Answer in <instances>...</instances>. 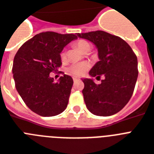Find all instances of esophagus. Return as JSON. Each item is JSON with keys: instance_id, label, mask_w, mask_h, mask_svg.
<instances>
[{"instance_id": "esophagus-1", "label": "esophagus", "mask_w": 154, "mask_h": 154, "mask_svg": "<svg viewBox=\"0 0 154 154\" xmlns=\"http://www.w3.org/2000/svg\"><path fill=\"white\" fill-rule=\"evenodd\" d=\"M72 79H73V82H77L78 80H79V78H77V77H73Z\"/></svg>"}]
</instances>
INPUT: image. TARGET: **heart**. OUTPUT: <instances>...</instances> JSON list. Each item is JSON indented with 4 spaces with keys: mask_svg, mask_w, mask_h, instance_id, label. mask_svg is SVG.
Listing matches in <instances>:
<instances>
[{
    "mask_svg": "<svg viewBox=\"0 0 154 154\" xmlns=\"http://www.w3.org/2000/svg\"><path fill=\"white\" fill-rule=\"evenodd\" d=\"M76 45L78 49L82 52L85 53V52L90 50L91 46L88 42L85 41V40H79L78 42H77ZM60 60L62 61H65L66 60V53L65 51H63L60 53ZM89 69V65L86 63H79V64H74L72 65L71 66L68 68L67 72L69 74L72 75V76H76V77H80L84 75L86 71Z\"/></svg>",
    "mask_w": 154,
    "mask_h": 154,
    "instance_id": "1",
    "label": "heart"
}]
</instances>
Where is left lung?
<instances>
[{
	"mask_svg": "<svg viewBox=\"0 0 154 154\" xmlns=\"http://www.w3.org/2000/svg\"><path fill=\"white\" fill-rule=\"evenodd\" d=\"M81 38L93 42L98 49V62L89 74L100 80L97 85L92 79H83L82 90L87 109L97 116H111L125 106L131 98L136 85L137 58L131 47L121 37L105 31L77 33Z\"/></svg>",
	"mask_w": 154,
	"mask_h": 154,
	"instance_id": "8db88e82",
	"label": "left lung"
}]
</instances>
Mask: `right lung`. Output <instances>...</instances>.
I'll use <instances>...</instances> for the list:
<instances>
[{"mask_svg": "<svg viewBox=\"0 0 154 154\" xmlns=\"http://www.w3.org/2000/svg\"><path fill=\"white\" fill-rule=\"evenodd\" d=\"M77 38L72 33L43 32L25 42L16 53L13 65L16 89L35 113L53 117L67 107L72 78L61 72L63 77L55 82L49 73L58 72L62 65L60 52Z\"/></svg>", "mask_w": 154, "mask_h": 154, "instance_id": "add662e5", "label": "right lung"}]
</instances>
